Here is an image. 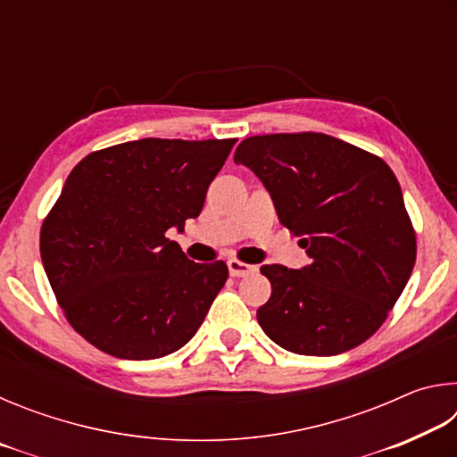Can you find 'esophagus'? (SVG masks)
I'll list each match as a JSON object with an SVG mask.
<instances>
[{
  "instance_id": "esophagus-1",
  "label": "esophagus",
  "mask_w": 457,
  "mask_h": 457,
  "mask_svg": "<svg viewBox=\"0 0 457 457\" xmlns=\"http://www.w3.org/2000/svg\"><path fill=\"white\" fill-rule=\"evenodd\" d=\"M228 268H229V274L234 276V278H244V276H250V274H253L256 272V266H252V264H245V262H239V260H236V258H231V260H228Z\"/></svg>"
}]
</instances>
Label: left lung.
<instances>
[{
    "label": "left lung",
    "instance_id": "obj_1",
    "mask_svg": "<svg viewBox=\"0 0 457 457\" xmlns=\"http://www.w3.org/2000/svg\"><path fill=\"white\" fill-rule=\"evenodd\" d=\"M260 177L311 264L262 266L272 296L258 322L282 349L351 351L381 328L411 276L417 239L403 193L377 154L322 133L244 138L234 154Z\"/></svg>",
    "mask_w": 457,
    "mask_h": 457
}]
</instances>
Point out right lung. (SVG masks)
<instances>
[{
    "label": "right lung",
    "mask_w": 457,
    "mask_h": 457,
    "mask_svg": "<svg viewBox=\"0 0 457 457\" xmlns=\"http://www.w3.org/2000/svg\"><path fill=\"white\" fill-rule=\"evenodd\" d=\"M236 138H141L72 169L40 229L42 264L71 327L129 361L171 354L195 335L228 280L173 239L197 218Z\"/></svg>",
    "instance_id": "1"
}]
</instances>
